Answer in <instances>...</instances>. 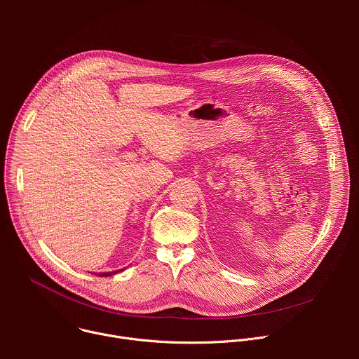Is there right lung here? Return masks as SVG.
<instances>
[{
  "instance_id": "obj_1",
  "label": "right lung",
  "mask_w": 359,
  "mask_h": 359,
  "mask_svg": "<svg viewBox=\"0 0 359 359\" xmlns=\"http://www.w3.org/2000/svg\"><path fill=\"white\" fill-rule=\"evenodd\" d=\"M125 269H121V270H116V271H108V273H99L97 276H100V277H111V276H114V274H116V273H121V271H123Z\"/></svg>"
}]
</instances>
